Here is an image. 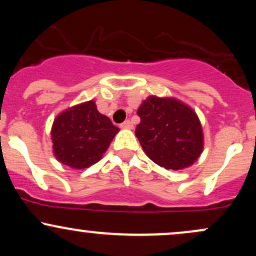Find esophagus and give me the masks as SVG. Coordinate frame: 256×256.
Listing matches in <instances>:
<instances>
[{
    "mask_svg": "<svg viewBox=\"0 0 256 256\" xmlns=\"http://www.w3.org/2000/svg\"><path fill=\"white\" fill-rule=\"evenodd\" d=\"M120 126H122V128H132V122H130V120H125L124 122H122V124H120Z\"/></svg>",
    "mask_w": 256,
    "mask_h": 256,
    "instance_id": "obj_1",
    "label": "esophagus"
}]
</instances>
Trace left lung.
Segmentation results:
<instances>
[{"instance_id":"left-lung-1","label":"left lung","mask_w":256,"mask_h":256,"mask_svg":"<svg viewBox=\"0 0 256 256\" xmlns=\"http://www.w3.org/2000/svg\"><path fill=\"white\" fill-rule=\"evenodd\" d=\"M137 114L136 136L149 158L166 170L192 165L204 148V134L192 108L173 98H146Z\"/></svg>"}]
</instances>
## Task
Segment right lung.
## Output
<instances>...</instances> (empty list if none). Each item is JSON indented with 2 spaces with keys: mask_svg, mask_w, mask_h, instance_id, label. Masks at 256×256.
Instances as JSON below:
<instances>
[{
  "mask_svg": "<svg viewBox=\"0 0 256 256\" xmlns=\"http://www.w3.org/2000/svg\"><path fill=\"white\" fill-rule=\"evenodd\" d=\"M119 128L98 110L94 101L64 110L54 120L52 149L61 164L86 168L107 150Z\"/></svg>",
  "mask_w": 256,
  "mask_h": 256,
  "instance_id": "add662e5",
  "label": "right lung"
}]
</instances>
